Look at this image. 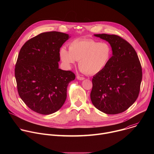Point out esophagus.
<instances>
[{
  "instance_id": "esophagus-1",
  "label": "esophagus",
  "mask_w": 154,
  "mask_h": 154,
  "mask_svg": "<svg viewBox=\"0 0 154 154\" xmlns=\"http://www.w3.org/2000/svg\"><path fill=\"white\" fill-rule=\"evenodd\" d=\"M77 79L79 80H83L85 79V78L83 77H81V76H79V75L77 76Z\"/></svg>"
}]
</instances>
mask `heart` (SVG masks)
I'll return each instance as SVG.
<instances>
[{
    "label": "heart",
    "instance_id": "1",
    "mask_svg": "<svg viewBox=\"0 0 154 154\" xmlns=\"http://www.w3.org/2000/svg\"><path fill=\"white\" fill-rule=\"evenodd\" d=\"M60 56L68 67L78 61L81 71L87 75H94L106 66L112 58V49L107 42L92 39H77L69 44V51L62 48Z\"/></svg>",
    "mask_w": 154,
    "mask_h": 154
}]
</instances>
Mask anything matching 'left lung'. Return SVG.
Segmentation results:
<instances>
[{
    "instance_id": "8db88e82",
    "label": "left lung",
    "mask_w": 154,
    "mask_h": 154,
    "mask_svg": "<svg viewBox=\"0 0 154 154\" xmlns=\"http://www.w3.org/2000/svg\"><path fill=\"white\" fill-rule=\"evenodd\" d=\"M110 45L113 56L106 66L93 78L91 102L109 115L124 112L138 97L142 68L138 55L129 42L116 35L96 34Z\"/></svg>"
}]
</instances>
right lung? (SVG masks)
Masks as SVG:
<instances>
[{"instance_id":"1","label":"right lung","mask_w":154,"mask_h":154,"mask_svg":"<svg viewBox=\"0 0 154 154\" xmlns=\"http://www.w3.org/2000/svg\"><path fill=\"white\" fill-rule=\"evenodd\" d=\"M68 34L49 32L28 40L21 48L14 74L18 94L32 110L50 115L57 112L67 96V87L75 78L58 68L60 49Z\"/></svg>"}]
</instances>
